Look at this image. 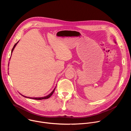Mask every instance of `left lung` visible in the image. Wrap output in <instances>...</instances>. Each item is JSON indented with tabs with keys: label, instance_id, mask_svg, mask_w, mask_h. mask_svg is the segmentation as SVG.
I'll use <instances>...</instances> for the list:
<instances>
[{
	"label": "left lung",
	"instance_id": "8db88e82",
	"mask_svg": "<svg viewBox=\"0 0 131 131\" xmlns=\"http://www.w3.org/2000/svg\"><path fill=\"white\" fill-rule=\"evenodd\" d=\"M115 43H116V41H115Z\"/></svg>",
	"mask_w": 131,
	"mask_h": 131
}]
</instances>
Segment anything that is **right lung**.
Masks as SVG:
<instances>
[{
  "instance_id": "add662e5",
  "label": "right lung",
  "mask_w": 131,
  "mask_h": 131,
  "mask_svg": "<svg viewBox=\"0 0 131 131\" xmlns=\"http://www.w3.org/2000/svg\"><path fill=\"white\" fill-rule=\"evenodd\" d=\"M18 42V41H17L15 45H14V47H13V48H12V51H11V54H12V52H13V50H14V48L15 47V46H16V45L17 44V43ZM11 58V57H10ZM55 88H56V87L54 89V90L52 91V92H51V93H50V94H49V95H48L47 96H44V97H27V96H24V95H23L22 94H20L21 95H22L23 96H24V97H26V98H28V99H34V100H45V99H49V98H50L51 96V95L53 94V93H54V91H55Z\"/></svg>"
}]
</instances>
